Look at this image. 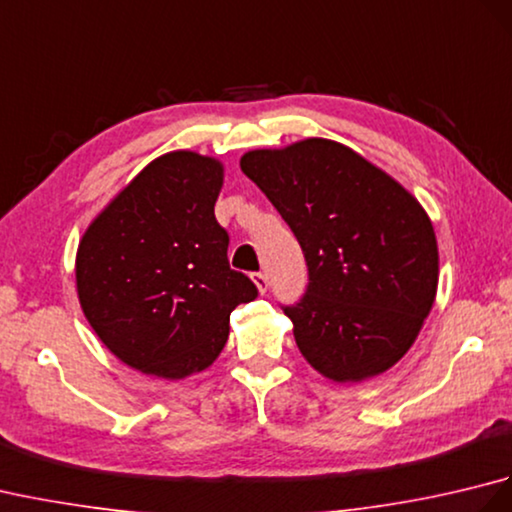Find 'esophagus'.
<instances>
[{
  "instance_id": "34e87169",
  "label": "esophagus",
  "mask_w": 512,
  "mask_h": 512,
  "mask_svg": "<svg viewBox=\"0 0 512 512\" xmlns=\"http://www.w3.org/2000/svg\"><path fill=\"white\" fill-rule=\"evenodd\" d=\"M253 281H255V286L259 288V292H262V295H266V292H268V277L264 273H255Z\"/></svg>"
}]
</instances>
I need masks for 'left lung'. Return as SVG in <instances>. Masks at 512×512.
<instances>
[{
  "label": "left lung",
  "instance_id": "8db88e82",
  "mask_svg": "<svg viewBox=\"0 0 512 512\" xmlns=\"http://www.w3.org/2000/svg\"><path fill=\"white\" fill-rule=\"evenodd\" d=\"M239 167L273 202L306 257V290L281 306L306 361L339 383L400 361L438 288L436 233L413 195L323 138L248 151Z\"/></svg>",
  "mask_w": 512,
  "mask_h": 512
}]
</instances>
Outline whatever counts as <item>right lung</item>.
Masks as SVG:
<instances>
[{
	"instance_id": "obj_1",
	"label": "right lung",
	"mask_w": 512,
	"mask_h": 512,
	"mask_svg": "<svg viewBox=\"0 0 512 512\" xmlns=\"http://www.w3.org/2000/svg\"><path fill=\"white\" fill-rule=\"evenodd\" d=\"M222 165L173 151L147 165L85 231L76 253L81 308L129 367L184 378L209 367L228 317L257 286L228 264L215 220Z\"/></svg>"
}]
</instances>
